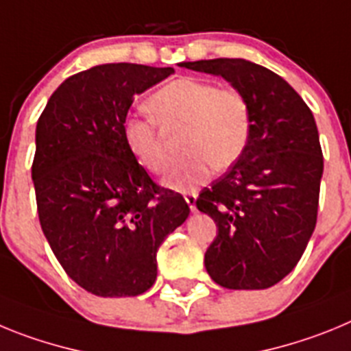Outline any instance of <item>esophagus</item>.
Masks as SVG:
<instances>
[{
    "label": "esophagus",
    "instance_id": "1",
    "mask_svg": "<svg viewBox=\"0 0 351 351\" xmlns=\"http://www.w3.org/2000/svg\"><path fill=\"white\" fill-rule=\"evenodd\" d=\"M184 200H186V204L190 206L191 213H197V195H195V193H186L184 195Z\"/></svg>",
    "mask_w": 351,
    "mask_h": 351
}]
</instances>
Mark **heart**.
Instances as JSON below:
<instances>
[{
  "label": "heart",
  "mask_w": 351,
  "mask_h": 351,
  "mask_svg": "<svg viewBox=\"0 0 351 351\" xmlns=\"http://www.w3.org/2000/svg\"><path fill=\"white\" fill-rule=\"evenodd\" d=\"M147 105L167 128L186 126L182 144L188 156L167 173L163 182L170 190H197L209 181L214 167L228 169L246 151L253 119L246 96L237 89L181 77L158 89ZM123 137L144 169L153 173L167 169L169 158L153 117H126Z\"/></svg>",
  "instance_id": "obj_1"
}]
</instances>
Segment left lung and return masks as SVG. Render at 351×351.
Here are the masks:
<instances>
[{
    "mask_svg": "<svg viewBox=\"0 0 351 351\" xmlns=\"http://www.w3.org/2000/svg\"><path fill=\"white\" fill-rule=\"evenodd\" d=\"M179 66L223 77L246 96L253 119L243 156L197 198L218 226L207 272L230 290L272 287L293 271L315 230L324 173L315 117L287 80L251 61Z\"/></svg>",
    "mask_w": 351,
    "mask_h": 351,
    "instance_id": "left-lung-1",
    "label": "left lung"
}]
</instances>
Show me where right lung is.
Returning <instances> with one entry per match:
<instances>
[{
  "label": "right lung",
  "mask_w": 351,
  "mask_h": 351,
  "mask_svg": "<svg viewBox=\"0 0 351 351\" xmlns=\"http://www.w3.org/2000/svg\"><path fill=\"white\" fill-rule=\"evenodd\" d=\"M173 68L98 64L68 77L36 123L31 169L40 225L71 280L98 297H135L156 281V251L190 207L138 165L123 125L133 98Z\"/></svg>",
  "instance_id": "right-lung-1"
}]
</instances>
